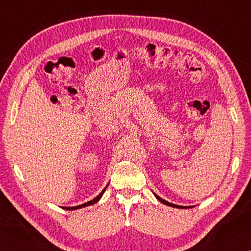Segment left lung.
Returning <instances> with one entry per match:
<instances>
[{
    "mask_svg": "<svg viewBox=\"0 0 251 251\" xmlns=\"http://www.w3.org/2000/svg\"><path fill=\"white\" fill-rule=\"evenodd\" d=\"M155 196H156V198L158 199V201H160V202H163V203H165V205H167V206H171V207H175V208H187V207H181V206H177V205H174V203H171V202H168V201H164V199H161L160 197H158L157 196V195L155 194Z\"/></svg>",
    "mask_w": 251,
    "mask_h": 251,
    "instance_id": "obj_1",
    "label": "left lung"
}]
</instances>
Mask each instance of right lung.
Masks as SVG:
<instances>
[{
	"label": "right lung",
	"instance_id": "add662e5",
	"mask_svg": "<svg viewBox=\"0 0 251 251\" xmlns=\"http://www.w3.org/2000/svg\"><path fill=\"white\" fill-rule=\"evenodd\" d=\"M107 187V186H106ZM106 187L105 188L103 189V192H101L99 196L97 197H95L94 199H93V201H87V202H85V203H83V205H79V206H75V207H64V209H66V210H73V209H78V208H82V207H86V206H91V205H93V203H95V202H97L100 199V197H101V195L104 194V192H105V189H106Z\"/></svg>",
	"mask_w": 251,
	"mask_h": 251
}]
</instances>
